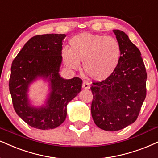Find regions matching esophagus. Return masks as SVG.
I'll return each mask as SVG.
<instances>
[{"mask_svg": "<svg viewBox=\"0 0 158 158\" xmlns=\"http://www.w3.org/2000/svg\"><path fill=\"white\" fill-rule=\"evenodd\" d=\"M90 83H87V82H83V89H90Z\"/></svg>", "mask_w": 158, "mask_h": 158, "instance_id": "obj_1", "label": "esophagus"}]
</instances>
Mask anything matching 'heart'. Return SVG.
I'll use <instances>...</instances> for the list:
<instances>
[{
  "mask_svg": "<svg viewBox=\"0 0 158 158\" xmlns=\"http://www.w3.org/2000/svg\"><path fill=\"white\" fill-rule=\"evenodd\" d=\"M70 48L62 49L64 64L71 69H78L81 61L86 75L97 81L110 77L119 64L122 48L116 38L85 32L69 41Z\"/></svg>",
  "mask_w": 158,
  "mask_h": 158,
  "instance_id": "obj_1",
  "label": "heart"
}]
</instances>
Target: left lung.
Here are the masks:
<instances>
[{
	"label": "left lung",
	"instance_id": "8db88e82",
	"mask_svg": "<svg viewBox=\"0 0 158 158\" xmlns=\"http://www.w3.org/2000/svg\"><path fill=\"white\" fill-rule=\"evenodd\" d=\"M122 48L114 73L102 82L93 83L91 112L98 127L117 131L133 124L147 94V72L141 52L125 33L114 30Z\"/></svg>",
	"mask_w": 158,
	"mask_h": 158
}]
</instances>
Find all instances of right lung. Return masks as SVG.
I'll return each instance as SVG.
<instances>
[{
    "label": "right lung",
    "instance_id": "1",
    "mask_svg": "<svg viewBox=\"0 0 158 158\" xmlns=\"http://www.w3.org/2000/svg\"><path fill=\"white\" fill-rule=\"evenodd\" d=\"M65 34L37 35L30 39L14 59L9 78V91L15 112L32 127L54 129L67 117V106L82 88L79 77L64 79L59 75L62 42ZM42 78L49 83L50 92L44 105L32 106L29 87Z\"/></svg>",
    "mask_w": 158,
    "mask_h": 158
}]
</instances>
